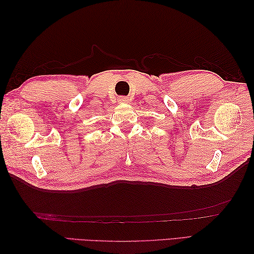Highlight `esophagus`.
<instances>
[{"instance_id":"34e87169","label":"esophagus","mask_w":254,"mask_h":254,"mask_svg":"<svg viewBox=\"0 0 254 254\" xmlns=\"http://www.w3.org/2000/svg\"><path fill=\"white\" fill-rule=\"evenodd\" d=\"M127 101H128L127 97H126V96L119 97V102H120V104H126V102H127Z\"/></svg>"}]
</instances>
